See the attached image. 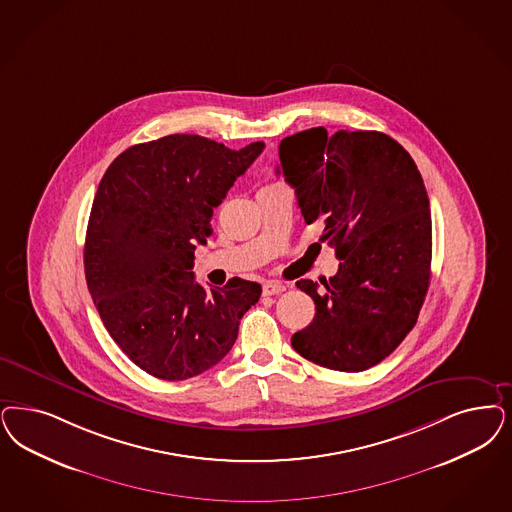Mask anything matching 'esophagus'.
<instances>
[{
	"mask_svg": "<svg viewBox=\"0 0 512 512\" xmlns=\"http://www.w3.org/2000/svg\"><path fill=\"white\" fill-rule=\"evenodd\" d=\"M285 289H287V287L280 282H266L265 285H263V293L268 295V297H270V295H280Z\"/></svg>",
	"mask_w": 512,
	"mask_h": 512,
	"instance_id": "1",
	"label": "esophagus"
}]
</instances>
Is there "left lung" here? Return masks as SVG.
Here are the masks:
<instances>
[{
  "label": "left lung",
  "mask_w": 512,
  "mask_h": 512,
  "mask_svg": "<svg viewBox=\"0 0 512 512\" xmlns=\"http://www.w3.org/2000/svg\"><path fill=\"white\" fill-rule=\"evenodd\" d=\"M308 225L340 261L333 278L297 282L316 302L291 346L333 371H367L416 325L431 278V212L416 162L374 130L323 126L280 143V168Z\"/></svg>",
  "instance_id": "left-lung-1"
}]
</instances>
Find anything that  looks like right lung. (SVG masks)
Segmentation results:
<instances>
[{"label":"right lung","mask_w":512,"mask_h":512,"mask_svg":"<svg viewBox=\"0 0 512 512\" xmlns=\"http://www.w3.org/2000/svg\"><path fill=\"white\" fill-rule=\"evenodd\" d=\"M265 149L172 134L128 147L109 164L90 210L85 276L107 333L141 371L187 380L217 365L261 285L194 282V249L213 208Z\"/></svg>","instance_id":"1"}]
</instances>
